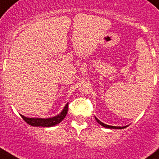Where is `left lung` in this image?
Segmentation results:
<instances>
[{
	"mask_svg": "<svg viewBox=\"0 0 159 159\" xmlns=\"http://www.w3.org/2000/svg\"><path fill=\"white\" fill-rule=\"evenodd\" d=\"M96 120L97 121V122L99 123L100 124H101V126H103V127H104V128H113V129H122V128H127L128 126H124V127H116V126H110V125H107V124H104V123H102L101 121H100L97 118V117H95Z\"/></svg>",
	"mask_w": 159,
	"mask_h": 159,
	"instance_id": "obj_1",
	"label": "left lung"
}]
</instances>
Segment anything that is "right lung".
I'll return each instance as SVG.
<instances>
[{
    "label": "right lung",
    "mask_w": 159,
    "mask_h": 159,
    "mask_svg": "<svg viewBox=\"0 0 159 159\" xmlns=\"http://www.w3.org/2000/svg\"><path fill=\"white\" fill-rule=\"evenodd\" d=\"M68 111V103L65 105L63 110L61 111V113L57 115L56 116L51 117V118L43 119V118H28V117L20 115L27 124L29 125L33 126V127H52L56 124H59L61 121L66 117Z\"/></svg>",
    "instance_id": "obj_1"
}]
</instances>
